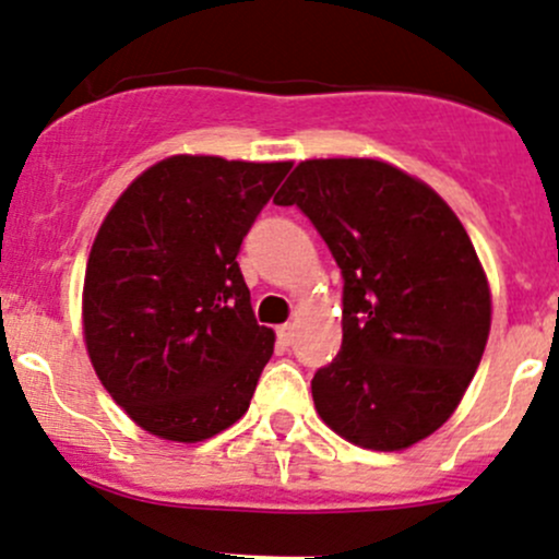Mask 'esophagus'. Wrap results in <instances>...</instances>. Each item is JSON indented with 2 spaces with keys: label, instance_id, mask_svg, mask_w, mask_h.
<instances>
[{
  "label": "esophagus",
  "instance_id": "esophagus-1",
  "mask_svg": "<svg viewBox=\"0 0 559 559\" xmlns=\"http://www.w3.org/2000/svg\"><path fill=\"white\" fill-rule=\"evenodd\" d=\"M278 340H281V343L289 345L292 340H295V324H281L278 326Z\"/></svg>",
  "mask_w": 559,
  "mask_h": 559
}]
</instances>
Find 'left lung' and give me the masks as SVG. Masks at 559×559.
<instances>
[{"label": "left lung", "mask_w": 559, "mask_h": 559, "mask_svg": "<svg viewBox=\"0 0 559 559\" xmlns=\"http://www.w3.org/2000/svg\"><path fill=\"white\" fill-rule=\"evenodd\" d=\"M273 203L297 205L343 273V348L310 383L321 420L367 450L431 437L490 334V286L461 219L369 157L299 163Z\"/></svg>", "instance_id": "left-lung-1"}]
</instances>
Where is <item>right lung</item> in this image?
I'll use <instances>...</instances> for the list:
<instances>
[{
    "label": "right lung",
    "mask_w": 559,
    "mask_h": 559,
    "mask_svg": "<svg viewBox=\"0 0 559 559\" xmlns=\"http://www.w3.org/2000/svg\"><path fill=\"white\" fill-rule=\"evenodd\" d=\"M289 168L166 157L98 227L82 289L87 356L144 431L203 442L249 409L275 334L257 324L235 257Z\"/></svg>",
    "instance_id": "1"
}]
</instances>
